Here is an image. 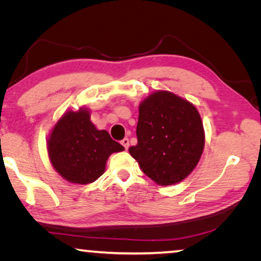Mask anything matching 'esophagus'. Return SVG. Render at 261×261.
<instances>
[{
    "mask_svg": "<svg viewBox=\"0 0 261 261\" xmlns=\"http://www.w3.org/2000/svg\"><path fill=\"white\" fill-rule=\"evenodd\" d=\"M121 144H122L123 146H124V148L126 149L127 147H129V139H127V138L122 139V140H121Z\"/></svg>",
    "mask_w": 261,
    "mask_h": 261,
    "instance_id": "esophagus-1",
    "label": "esophagus"
}]
</instances>
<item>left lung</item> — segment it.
I'll list each match as a JSON object with an SVG mask.
<instances>
[{
    "mask_svg": "<svg viewBox=\"0 0 261 261\" xmlns=\"http://www.w3.org/2000/svg\"><path fill=\"white\" fill-rule=\"evenodd\" d=\"M138 143L129 152L140 169L160 185L183 180L198 165L205 145L197 108L167 91H158L139 106Z\"/></svg>",
    "mask_w": 261,
    "mask_h": 261,
    "instance_id": "1",
    "label": "left lung"
}]
</instances>
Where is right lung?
Wrapping results in <instances>:
<instances>
[{"label":"right lung","instance_id":"add662e5","mask_svg":"<svg viewBox=\"0 0 261 261\" xmlns=\"http://www.w3.org/2000/svg\"><path fill=\"white\" fill-rule=\"evenodd\" d=\"M123 149L107 131L96 129L84 108L64 114L48 139L53 167L68 182L77 184L98 179L105 173L110 154Z\"/></svg>","mask_w":261,"mask_h":261}]
</instances>
